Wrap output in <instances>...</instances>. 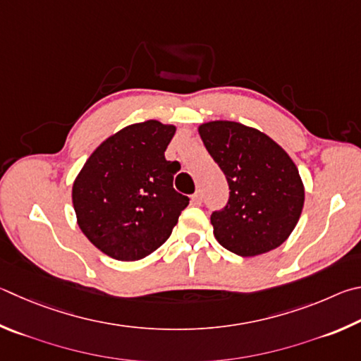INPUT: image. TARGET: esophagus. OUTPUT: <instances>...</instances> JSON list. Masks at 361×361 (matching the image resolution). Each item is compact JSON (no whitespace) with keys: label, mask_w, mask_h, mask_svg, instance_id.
Here are the masks:
<instances>
[{"label":"esophagus","mask_w":361,"mask_h":361,"mask_svg":"<svg viewBox=\"0 0 361 361\" xmlns=\"http://www.w3.org/2000/svg\"><path fill=\"white\" fill-rule=\"evenodd\" d=\"M201 203H203V195H201V192L193 193V195H192V204L200 206Z\"/></svg>","instance_id":"obj_1"}]
</instances>
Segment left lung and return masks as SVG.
<instances>
[{"label":"left lung","instance_id":"left-lung-1","mask_svg":"<svg viewBox=\"0 0 361 361\" xmlns=\"http://www.w3.org/2000/svg\"><path fill=\"white\" fill-rule=\"evenodd\" d=\"M198 131L230 187L228 203L211 216L219 244L241 257L279 247L305 204V187L292 158L264 133L243 123L216 120Z\"/></svg>","mask_w":361,"mask_h":361}]
</instances>
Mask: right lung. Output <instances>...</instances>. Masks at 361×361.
<instances>
[{"mask_svg": "<svg viewBox=\"0 0 361 361\" xmlns=\"http://www.w3.org/2000/svg\"><path fill=\"white\" fill-rule=\"evenodd\" d=\"M174 133L158 120L126 126L99 144L75 177L78 224L103 254L141 260L171 236L190 201L173 187L179 163L164 158Z\"/></svg>", "mask_w": 361, "mask_h": 361, "instance_id": "add662e5", "label": "right lung"}]
</instances>
